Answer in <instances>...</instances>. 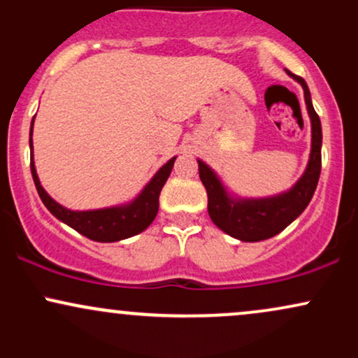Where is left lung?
Segmentation results:
<instances>
[{
  "instance_id": "8db88e82",
  "label": "left lung",
  "mask_w": 358,
  "mask_h": 358,
  "mask_svg": "<svg viewBox=\"0 0 358 358\" xmlns=\"http://www.w3.org/2000/svg\"><path fill=\"white\" fill-rule=\"evenodd\" d=\"M289 73L305 90L308 116L311 121V151L305 173L289 190L262 199H244L227 190L219 175L202 159L199 175L208 195V215L225 234L242 242H259L274 237L301 215L313 199L322 171V122L311 104V94L305 79Z\"/></svg>"
}]
</instances>
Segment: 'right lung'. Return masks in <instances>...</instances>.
<instances>
[{
  "label": "right lung",
  "instance_id": "add662e5",
  "mask_svg": "<svg viewBox=\"0 0 358 358\" xmlns=\"http://www.w3.org/2000/svg\"><path fill=\"white\" fill-rule=\"evenodd\" d=\"M35 121V117H34ZM34 121L30 127V168L31 176L38 192L40 199L45 207L50 210L53 217L60 222L67 224L73 231L85 236L90 241L96 242H117L127 237H133L150 227L151 222L155 220L159 207V193H162L163 185L166 183L168 176L171 173V168L175 165L176 156L159 168L153 175V178L145 185L141 192L134 196L131 202L114 205V207L96 208V210H71L52 199L40 183L38 175L34 162Z\"/></svg>",
  "mask_w": 358,
  "mask_h": 358
}]
</instances>
